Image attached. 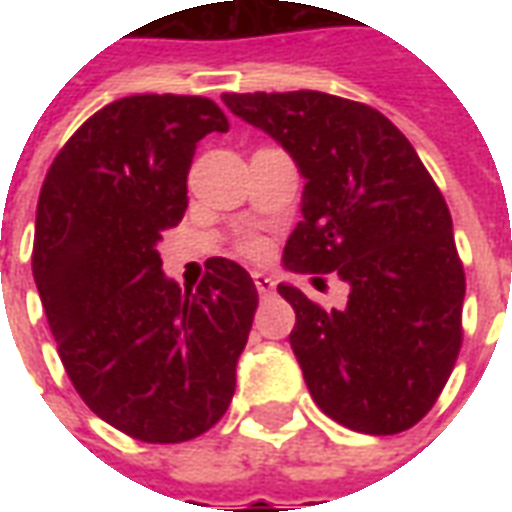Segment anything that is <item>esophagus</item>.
Listing matches in <instances>:
<instances>
[{"label":"esophagus","mask_w":512,"mask_h":512,"mask_svg":"<svg viewBox=\"0 0 512 512\" xmlns=\"http://www.w3.org/2000/svg\"><path fill=\"white\" fill-rule=\"evenodd\" d=\"M252 282H255V288L260 296H271L274 293V279L263 274V271H252Z\"/></svg>","instance_id":"esophagus-1"}]
</instances>
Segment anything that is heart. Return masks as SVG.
<instances>
[{
    "label": "heart",
    "instance_id": "b5f03b06",
    "mask_svg": "<svg viewBox=\"0 0 512 512\" xmlns=\"http://www.w3.org/2000/svg\"><path fill=\"white\" fill-rule=\"evenodd\" d=\"M244 249H246V252H249V255H260V252L266 249V244H263L260 238H246Z\"/></svg>",
    "mask_w": 512,
    "mask_h": 512
}]
</instances>
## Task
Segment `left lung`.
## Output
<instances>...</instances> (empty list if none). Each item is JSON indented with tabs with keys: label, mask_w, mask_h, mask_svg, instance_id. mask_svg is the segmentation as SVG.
Here are the masks:
<instances>
[{
	"label": "left lung",
	"mask_w": 512,
	"mask_h": 512,
	"mask_svg": "<svg viewBox=\"0 0 512 512\" xmlns=\"http://www.w3.org/2000/svg\"><path fill=\"white\" fill-rule=\"evenodd\" d=\"M224 106L296 161L301 222L282 266L337 274L348 301L326 310L288 282L290 348L312 400L345 428L389 436L436 403L461 351L466 277L439 186L373 106L296 93H224Z\"/></svg>",
	"instance_id": "8db88e82"
}]
</instances>
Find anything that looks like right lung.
I'll use <instances>...</instances> for the list:
<instances>
[{
	"label": "right lung",
	"instance_id": "1",
	"mask_svg": "<svg viewBox=\"0 0 512 512\" xmlns=\"http://www.w3.org/2000/svg\"><path fill=\"white\" fill-rule=\"evenodd\" d=\"M200 95H128L65 142L43 180L32 274L65 373L93 414L150 444L213 428L257 310L244 268L211 257L197 290L161 271L202 136L227 131Z\"/></svg>",
	"mask_w": 512,
	"mask_h": 512
}]
</instances>
